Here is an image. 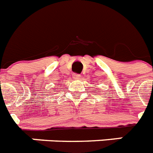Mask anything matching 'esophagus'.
I'll return each mask as SVG.
<instances>
[{"label": "esophagus", "mask_w": 153, "mask_h": 153, "mask_svg": "<svg viewBox=\"0 0 153 153\" xmlns=\"http://www.w3.org/2000/svg\"><path fill=\"white\" fill-rule=\"evenodd\" d=\"M72 77L74 79H80V74H77V73H74V74H73Z\"/></svg>", "instance_id": "34e87169"}]
</instances>
